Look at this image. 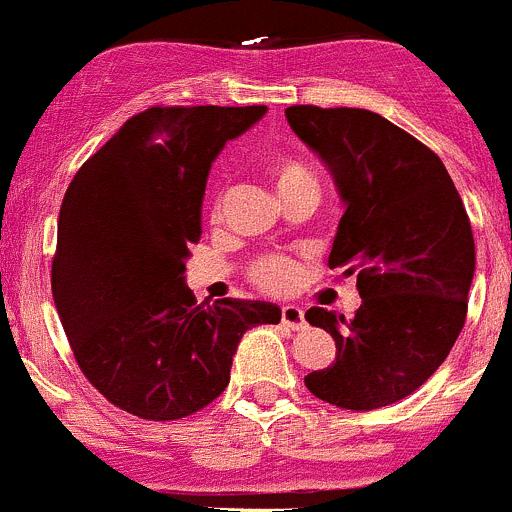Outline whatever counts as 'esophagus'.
<instances>
[{
    "label": "esophagus",
    "mask_w": 512,
    "mask_h": 512,
    "mask_svg": "<svg viewBox=\"0 0 512 512\" xmlns=\"http://www.w3.org/2000/svg\"><path fill=\"white\" fill-rule=\"evenodd\" d=\"M281 323H286L288 328L298 331V328L306 326V316H303V311L298 306H283L281 308Z\"/></svg>",
    "instance_id": "1"
}]
</instances>
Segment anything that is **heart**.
<instances>
[{"instance_id":"obj_1","label":"heart","mask_w":512,"mask_h":512,"mask_svg":"<svg viewBox=\"0 0 512 512\" xmlns=\"http://www.w3.org/2000/svg\"><path fill=\"white\" fill-rule=\"evenodd\" d=\"M266 171L273 189H276L278 199L298 189H316V181H313L311 171H308L301 161L291 159V156H273V159L268 161ZM219 209H221V194L216 196L214 216L219 214ZM249 278L258 288H263V291H273V293L286 291L293 281V261L278 254L261 256L249 266Z\"/></svg>"}]
</instances>
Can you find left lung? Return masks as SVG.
I'll return each mask as SVG.
<instances>
[{
    "label": "left lung",
    "instance_id": "left-lung-1",
    "mask_svg": "<svg viewBox=\"0 0 512 512\" xmlns=\"http://www.w3.org/2000/svg\"><path fill=\"white\" fill-rule=\"evenodd\" d=\"M286 119L336 181L346 211L328 266L358 273L361 293L353 318L306 311L336 361L303 381L346 411L391 406L438 371L465 323L475 244L463 199L438 154L381 114L298 104Z\"/></svg>",
    "mask_w": 512,
    "mask_h": 512
}]
</instances>
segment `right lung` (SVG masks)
Instances as JSON below:
<instances>
[{"instance_id":"1","label":"right lung","mask_w":512,"mask_h":512,"mask_svg":"<svg viewBox=\"0 0 512 512\" xmlns=\"http://www.w3.org/2000/svg\"><path fill=\"white\" fill-rule=\"evenodd\" d=\"M266 106H151L86 159L59 211L52 293L74 358L109 403L179 421L224 393L239 341L278 323L266 301L196 303L184 281L201 239L211 161Z\"/></svg>"}]
</instances>
